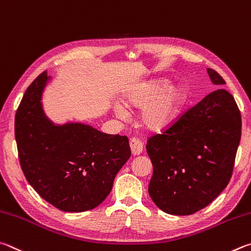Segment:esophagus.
<instances>
[{"label": "esophagus", "mask_w": 251, "mask_h": 251, "mask_svg": "<svg viewBox=\"0 0 251 251\" xmlns=\"http://www.w3.org/2000/svg\"><path fill=\"white\" fill-rule=\"evenodd\" d=\"M130 149L133 155H140L143 151V144L138 139L130 140Z\"/></svg>", "instance_id": "34e87169"}]
</instances>
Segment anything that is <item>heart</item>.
Returning a JSON list of instances; mask_svg holds the SVG:
<instances>
[{"label":"heart","mask_w":251,"mask_h":251,"mask_svg":"<svg viewBox=\"0 0 251 251\" xmlns=\"http://www.w3.org/2000/svg\"><path fill=\"white\" fill-rule=\"evenodd\" d=\"M125 102L131 108H143L140 114L142 126L151 131H162L172 125L183 103L182 92L175 88H166L164 81H151L125 97ZM120 119L128 117L122 104L114 105Z\"/></svg>","instance_id":"obj_1"}]
</instances>
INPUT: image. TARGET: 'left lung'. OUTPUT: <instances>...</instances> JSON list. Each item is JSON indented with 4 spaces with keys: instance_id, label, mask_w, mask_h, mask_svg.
Here are the masks:
<instances>
[{
    "instance_id": "1",
    "label": "left lung",
    "mask_w": 251,
    "mask_h": 251,
    "mask_svg": "<svg viewBox=\"0 0 251 251\" xmlns=\"http://www.w3.org/2000/svg\"><path fill=\"white\" fill-rule=\"evenodd\" d=\"M215 85L225 80L207 69ZM241 137V114L225 89H217L148 139L153 165L149 194L171 215H192L209 205L229 183Z\"/></svg>"
}]
</instances>
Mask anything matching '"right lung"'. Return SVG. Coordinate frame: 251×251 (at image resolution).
Instances as JSON below:
<instances>
[{
  "label": "right lung",
  "mask_w": 251,
  "mask_h": 251,
  "mask_svg": "<svg viewBox=\"0 0 251 251\" xmlns=\"http://www.w3.org/2000/svg\"><path fill=\"white\" fill-rule=\"evenodd\" d=\"M42 73L26 89L15 114L22 171L37 194L64 212L97 207L131 155L126 135L102 133L81 123L55 126L42 109Z\"/></svg>",
  "instance_id": "obj_1"
}]
</instances>
